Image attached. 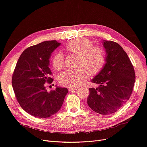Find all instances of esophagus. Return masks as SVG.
<instances>
[{"instance_id": "34e87169", "label": "esophagus", "mask_w": 147, "mask_h": 147, "mask_svg": "<svg viewBox=\"0 0 147 147\" xmlns=\"http://www.w3.org/2000/svg\"><path fill=\"white\" fill-rule=\"evenodd\" d=\"M78 88V86H74V87H69V90L70 91H74V90H76Z\"/></svg>"}]
</instances>
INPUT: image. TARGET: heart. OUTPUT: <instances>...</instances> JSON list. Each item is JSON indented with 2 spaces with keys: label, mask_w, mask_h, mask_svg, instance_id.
I'll return each instance as SVG.
<instances>
[{
  "label": "heart",
  "mask_w": 147,
  "mask_h": 147,
  "mask_svg": "<svg viewBox=\"0 0 147 147\" xmlns=\"http://www.w3.org/2000/svg\"><path fill=\"white\" fill-rule=\"evenodd\" d=\"M69 54L77 55V67L72 70H66L59 77V82L64 86H76L81 83L87 75H94L103 67L106 56L105 51L99 47L92 46V42L86 38H78L69 42L65 47ZM52 65L56 70H61L64 66V57L57 52L52 58Z\"/></svg>",
  "instance_id": "heart-1"
}]
</instances>
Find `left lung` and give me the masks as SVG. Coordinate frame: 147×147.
Masks as SVG:
<instances>
[{"instance_id":"obj_1","label":"left lung","mask_w":147,"mask_h":147,"mask_svg":"<svg viewBox=\"0 0 147 147\" xmlns=\"http://www.w3.org/2000/svg\"><path fill=\"white\" fill-rule=\"evenodd\" d=\"M103 45L106 63L91 80L99 86L89 88L87 103L92 110L106 115L116 112L130 98L136 75L127 55L118 43L104 40Z\"/></svg>"}]
</instances>
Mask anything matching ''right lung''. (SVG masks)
<instances>
[{
  "instance_id": "add662e5",
  "label": "right lung",
  "mask_w": 147,
  "mask_h": 147,
  "mask_svg": "<svg viewBox=\"0 0 147 147\" xmlns=\"http://www.w3.org/2000/svg\"><path fill=\"white\" fill-rule=\"evenodd\" d=\"M60 43L45 41L31 46L23 52L12 75L16 98L24 111L34 117L48 118L60 110L67 88L56 87L48 92L47 86L53 81L49 67L51 53Z\"/></svg>"
}]
</instances>
